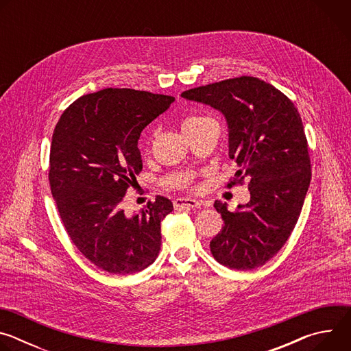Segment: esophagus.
<instances>
[{"instance_id": "esophagus-1", "label": "esophagus", "mask_w": 351, "mask_h": 351, "mask_svg": "<svg viewBox=\"0 0 351 351\" xmlns=\"http://www.w3.org/2000/svg\"><path fill=\"white\" fill-rule=\"evenodd\" d=\"M202 203L198 202L195 198H189V197H182V198H176L173 202V207L176 210H182V208H195L199 207Z\"/></svg>"}]
</instances>
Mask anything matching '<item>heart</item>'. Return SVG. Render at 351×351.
Here are the masks:
<instances>
[{"mask_svg":"<svg viewBox=\"0 0 351 351\" xmlns=\"http://www.w3.org/2000/svg\"><path fill=\"white\" fill-rule=\"evenodd\" d=\"M203 119H207V118H206V117H197V115H194V117H189V118H186V119H184L183 126H187V125H191V123H197V122L203 121Z\"/></svg>","mask_w":351,"mask_h":351,"instance_id":"1","label":"heart"}]
</instances>
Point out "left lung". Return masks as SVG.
Returning a JSON list of instances; mask_svg holds the SVG:
<instances>
[{
  "mask_svg": "<svg viewBox=\"0 0 351 351\" xmlns=\"http://www.w3.org/2000/svg\"><path fill=\"white\" fill-rule=\"evenodd\" d=\"M219 111L228 125L234 180L248 178L250 202L223 219L211 240L214 258L230 269H254L271 260L293 232L311 182L303 121L290 99L258 77L241 76L182 93ZM234 183V182H232Z\"/></svg>",
  "mask_w": 351,
  "mask_h": 351,
  "instance_id": "1",
  "label": "left lung"
}]
</instances>
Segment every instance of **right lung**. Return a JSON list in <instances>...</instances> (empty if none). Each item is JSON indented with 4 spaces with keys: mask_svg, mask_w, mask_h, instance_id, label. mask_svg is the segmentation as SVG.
I'll list each match as a JSON object with an SVG mask.
<instances>
[{
    "mask_svg": "<svg viewBox=\"0 0 351 351\" xmlns=\"http://www.w3.org/2000/svg\"><path fill=\"white\" fill-rule=\"evenodd\" d=\"M173 101L171 95L104 88L76 99L54 129L48 176L60 217L79 252L106 272L143 271L161 250L171 199L157 197L132 215L121 203L143 169V129Z\"/></svg>",
    "mask_w": 351,
    "mask_h": 351,
    "instance_id": "1",
    "label": "right lung"
}]
</instances>
